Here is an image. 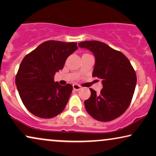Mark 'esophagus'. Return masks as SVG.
I'll list each match as a JSON object with an SVG mask.
<instances>
[{"label": "esophagus", "instance_id": "34e87169", "mask_svg": "<svg viewBox=\"0 0 156 156\" xmlns=\"http://www.w3.org/2000/svg\"><path fill=\"white\" fill-rule=\"evenodd\" d=\"M73 88L74 90H79L81 88V86H79V85H78V84H73Z\"/></svg>", "mask_w": 156, "mask_h": 156}]
</instances>
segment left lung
<instances>
[{
	"label": "left lung",
	"instance_id": "left-lung-1",
	"mask_svg": "<svg viewBox=\"0 0 156 156\" xmlns=\"http://www.w3.org/2000/svg\"><path fill=\"white\" fill-rule=\"evenodd\" d=\"M78 46L93 53L95 61L93 76L102 80L103 84L100 94L90 88V97L84 101L87 112L99 121L115 119L131 102L137 82L133 68L123 53L101 41H83Z\"/></svg>",
	"mask_w": 156,
	"mask_h": 156
}]
</instances>
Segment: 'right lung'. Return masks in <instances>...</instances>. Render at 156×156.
<instances>
[{
  "label": "right lung",
  "instance_id": "add662e5",
  "mask_svg": "<svg viewBox=\"0 0 156 156\" xmlns=\"http://www.w3.org/2000/svg\"><path fill=\"white\" fill-rule=\"evenodd\" d=\"M77 43L48 41L24 57L16 77L23 103L37 117L51 118L65 108L73 86L54 81L55 73L63 68Z\"/></svg>",
  "mask_w": 156,
  "mask_h": 156
}]
</instances>
